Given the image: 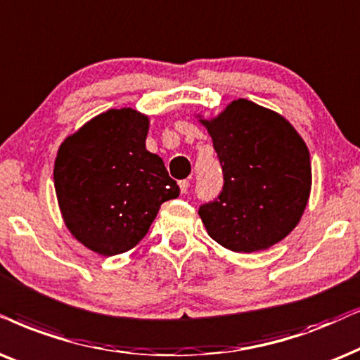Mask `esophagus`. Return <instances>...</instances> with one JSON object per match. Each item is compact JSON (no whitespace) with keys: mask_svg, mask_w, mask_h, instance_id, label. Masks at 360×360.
Masks as SVG:
<instances>
[{"mask_svg":"<svg viewBox=\"0 0 360 360\" xmlns=\"http://www.w3.org/2000/svg\"><path fill=\"white\" fill-rule=\"evenodd\" d=\"M179 186H180L181 193H186V191H188L190 181H188V180H180V181H179Z\"/></svg>","mask_w":360,"mask_h":360,"instance_id":"1","label":"esophagus"}]
</instances>
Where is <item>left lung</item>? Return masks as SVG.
<instances>
[{
    "instance_id": "8db88e82",
    "label": "left lung",
    "mask_w": 360,
    "mask_h": 360,
    "mask_svg": "<svg viewBox=\"0 0 360 360\" xmlns=\"http://www.w3.org/2000/svg\"><path fill=\"white\" fill-rule=\"evenodd\" d=\"M198 122L208 130L225 185L198 210L208 235L235 253H255L284 240L309 202L312 174L306 142L281 114L236 99Z\"/></svg>"
}]
</instances>
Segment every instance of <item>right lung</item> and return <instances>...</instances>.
Listing matches in <instances>:
<instances>
[{"label": "right lung", "instance_id": "right-lung-1", "mask_svg": "<svg viewBox=\"0 0 360 360\" xmlns=\"http://www.w3.org/2000/svg\"><path fill=\"white\" fill-rule=\"evenodd\" d=\"M150 119L109 109L68 135L54 160V188L69 233L101 256L132 250L160 205L179 197L163 160L146 148Z\"/></svg>", "mask_w": 360, "mask_h": 360}]
</instances>
